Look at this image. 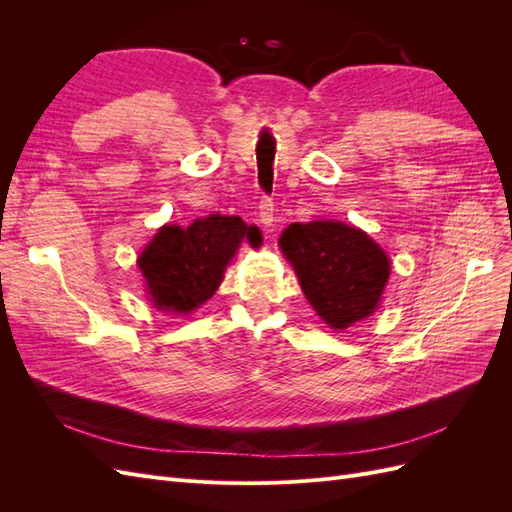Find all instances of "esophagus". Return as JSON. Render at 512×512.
Instances as JSON below:
<instances>
[{"label": "esophagus", "mask_w": 512, "mask_h": 512, "mask_svg": "<svg viewBox=\"0 0 512 512\" xmlns=\"http://www.w3.org/2000/svg\"><path fill=\"white\" fill-rule=\"evenodd\" d=\"M258 220L260 224L269 228L273 226V200L269 196H262L260 203H258Z\"/></svg>", "instance_id": "esophagus-1"}]
</instances>
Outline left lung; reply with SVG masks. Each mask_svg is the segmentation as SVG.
Returning <instances> with one entry per match:
<instances>
[{
    "instance_id": "left-lung-1",
    "label": "left lung",
    "mask_w": 512,
    "mask_h": 512,
    "mask_svg": "<svg viewBox=\"0 0 512 512\" xmlns=\"http://www.w3.org/2000/svg\"><path fill=\"white\" fill-rule=\"evenodd\" d=\"M280 247L305 299L331 329H348L376 312L391 260L361 228L344 222L290 224Z\"/></svg>"
}]
</instances>
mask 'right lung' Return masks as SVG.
<instances>
[{
  "label": "right lung",
  "mask_w": 512,
  "mask_h": 512,
  "mask_svg": "<svg viewBox=\"0 0 512 512\" xmlns=\"http://www.w3.org/2000/svg\"><path fill=\"white\" fill-rule=\"evenodd\" d=\"M262 243L260 230L237 215L213 213L188 228L162 226L138 256L151 303L164 312L190 314L211 299L241 241Z\"/></svg>",
  "instance_id": "1"
}]
</instances>
